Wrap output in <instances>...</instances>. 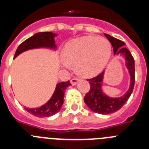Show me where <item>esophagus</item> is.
I'll return each mask as SVG.
<instances>
[{
    "mask_svg": "<svg viewBox=\"0 0 149 149\" xmlns=\"http://www.w3.org/2000/svg\"><path fill=\"white\" fill-rule=\"evenodd\" d=\"M80 81V79L79 78H76V77H74V78H72V80H71V84H72V85H76V84H77V83Z\"/></svg>",
    "mask_w": 149,
    "mask_h": 149,
    "instance_id": "1",
    "label": "esophagus"
}]
</instances>
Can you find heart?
Here are the masks:
<instances>
[{"label": "heart", "instance_id": "1", "mask_svg": "<svg viewBox=\"0 0 149 149\" xmlns=\"http://www.w3.org/2000/svg\"><path fill=\"white\" fill-rule=\"evenodd\" d=\"M112 54L109 41L95 36H81L68 41L63 50L64 65L76 64L81 75L93 77L104 69Z\"/></svg>", "mask_w": 149, "mask_h": 149}]
</instances>
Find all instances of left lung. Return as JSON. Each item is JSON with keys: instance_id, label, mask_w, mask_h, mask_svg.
<instances>
[{"instance_id": "obj_1", "label": "left lung", "mask_w": 149, "mask_h": 149, "mask_svg": "<svg viewBox=\"0 0 149 149\" xmlns=\"http://www.w3.org/2000/svg\"><path fill=\"white\" fill-rule=\"evenodd\" d=\"M113 48L114 55H123L125 59V65L131 76V82L127 93L118 98H111L103 92L102 84L104 72L92 79L87 80L90 84V89L84 97V102L92 111L99 114L113 113L122 107L130 98L135 83V65L134 59L127 48H125V43L118 39L104 33Z\"/></svg>"}]
</instances>
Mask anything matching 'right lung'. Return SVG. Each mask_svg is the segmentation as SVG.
Instances as JSON below:
<instances>
[{
	"label": "right lung",
	"instance_id": "right-lung-1",
	"mask_svg": "<svg viewBox=\"0 0 149 149\" xmlns=\"http://www.w3.org/2000/svg\"><path fill=\"white\" fill-rule=\"evenodd\" d=\"M56 34L51 32H40L34 34L33 36L28 38L18 46L15 51L14 58L22 54L24 51L27 50L34 49V48H50L56 50V45L55 44L54 37ZM70 81L61 82L56 84V89L51 99L42 106L37 108H25L28 113L39 117H48L54 115L60 111V108L63 104L64 101V94L66 88L70 86Z\"/></svg>",
	"mask_w": 149,
	"mask_h": 149
}]
</instances>
